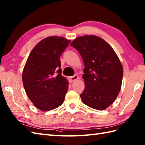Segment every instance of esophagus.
<instances>
[{
  "label": "esophagus",
  "instance_id": "obj_1",
  "mask_svg": "<svg viewBox=\"0 0 145 145\" xmlns=\"http://www.w3.org/2000/svg\"><path fill=\"white\" fill-rule=\"evenodd\" d=\"M69 78V82L70 83H72L73 82H75L76 80H77L78 78V76L76 75H74L72 76H70Z\"/></svg>",
  "mask_w": 145,
  "mask_h": 145
}]
</instances>
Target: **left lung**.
<instances>
[{"label": "left lung", "mask_w": 145, "mask_h": 145, "mask_svg": "<svg viewBox=\"0 0 145 145\" xmlns=\"http://www.w3.org/2000/svg\"><path fill=\"white\" fill-rule=\"evenodd\" d=\"M70 45L78 50L85 65L82 101L92 108L106 109L121 89L123 70L118 56L106 42L95 35L79 37Z\"/></svg>", "instance_id": "obj_1"}]
</instances>
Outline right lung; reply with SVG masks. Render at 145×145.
Instances as JSON below:
<instances>
[{
	"mask_svg": "<svg viewBox=\"0 0 145 145\" xmlns=\"http://www.w3.org/2000/svg\"><path fill=\"white\" fill-rule=\"evenodd\" d=\"M70 43L60 37L43 39L30 52L22 73L27 96L42 111L56 108L63 103L69 82L61 75L60 57Z\"/></svg>",
	"mask_w": 145,
	"mask_h": 145,
	"instance_id": "1",
	"label": "right lung"
}]
</instances>
